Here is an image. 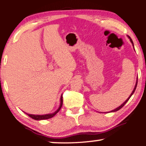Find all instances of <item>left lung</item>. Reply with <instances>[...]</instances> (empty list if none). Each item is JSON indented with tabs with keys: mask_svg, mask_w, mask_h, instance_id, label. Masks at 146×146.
<instances>
[{
	"mask_svg": "<svg viewBox=\"0 0 146 146\" xmlns=\"http://www.w3.org/2000/svg\"><path fill=\"white\" fill-rule=\"evenodd\" d=\"M128 37H129V39H130V41H131V43L133 44V41H132V40H131V38L129 36H128ZM137 82H136V85H135V88H134V90H133L132 93H131V95L129 96V98H127V100H126V101H125V102L124 103H123V104H121V106H119V107H118V108H115V109H114V110H112V111H111V112H116V111H117V110H120V109H121V108H122V107H123V106H124V105H125V104H126V103H127V101H128V100H129V98H131V96L133 95V93H134L135 90V89H136V87H137Z\"/></svg>",
	"mask_w": 146,
	"mask_h": 146,
	"instance_id": "obj_1",
	"label": "left lung"
}]
</instances>
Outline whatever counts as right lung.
I'll return each mask as SVG.
<instances>
[{
	"label": "right lung",
	"instance_id": "right-lung-1",
	"mask_svg": "<svg viewBox=\"0 0 146 146\" xmlns=\"http://www.w3.org/2000/svg\"><path fill=\"white\" fill-rule=\"evenodd\" d=\"M62 106V96H61V98H60V107L58 108V109L56 111H55L54 112V113L48 114H44V115H34V114H27V113H26V114H27V115H28L29 117L32 118V119H34V120H37V121H39V120H44V119H50V118L54 117L55 114H56L57 112L59 111L60 108H61Z\"/></svg>",
	"mask_w": 146,
	"mask_h": 146
}]
</instances>
